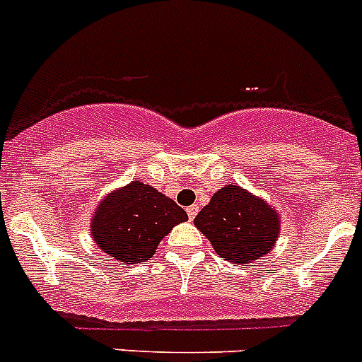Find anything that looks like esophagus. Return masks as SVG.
Segmentation results:
<instances>
[{
    "label": "esophagus",
    "instance_id": "1",
    "mask_svg": "<svg viewBox=\"0 0 362 362\" xmlns=\"http://www.w3.org/2000/svg\"><path fill=\"white\" fill-rule=\"evenodd\" d=\"M197 211H199V206H197V204H192V206H188V208H187L188 218H190V221H194L195 215H197Z\"/></svg>",
    "mask_w": 362,
    "mask_h": 362
}]
</instances>
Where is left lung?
<instances>
[{"label": "left lung", "mask_w": 362, "mask_h": 362, "mask_svg": "<svg viewBox=\"0 0 362 362\" xmlns=\"http://www.w3.org/2000/svg\"><path fill=\"white\" fill-rule=\"evenodd\" d=\"M194 222L222 260L238 265L269 253L280 233L276 210L237 185L218 188Z\"/></svg>", "instance_id": "8db88e82"}]
</instances>
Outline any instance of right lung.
Wrapping results in <instances>:
<instances>
[{"label":"right lung","instance_id":"obj_1","mask_svg":"<svg viewBox=\"0 0 362 362\" xmlns=\"http://www.w3.org/2000/svg\"><path fill=\"white\" fill-rule=\"evenodd\" d=\"M187 211L151 185L132 181L107 194L91 218V237L98 247L122 265L151 260L161 238Z\"/></svg>","mask_w":362,"mask_h":362}]
</instances>
